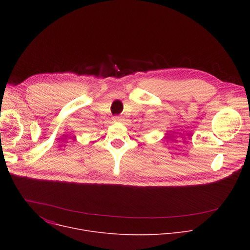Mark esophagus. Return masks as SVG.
Returning <instances> with one entry per match:
<instances>
[{
  "instance_id": "1",
  "label": "esophagus",
  "mask_w": 250,
  "mask_h": 250,
  "mask_svg": "<svg viewBox=\"0 0 250 250\" xmlns=\"http://www.w3.org/2000/svg\"><path fill=\"white\" fill-rule=\"evenodd\" d=\"M114 122H116V123H121V122H123V119L121 118V117H119V116H116V117H114Z\"/></svg>"
}]
</instances>
